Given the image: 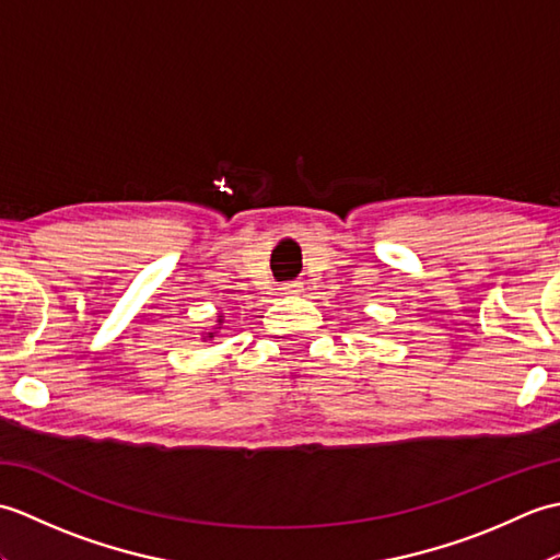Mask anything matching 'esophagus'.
I'll list each match as a JSON object with an SVG mask.
<instances>
[{
    "mask_svg": "<svg viewBox=\"0 0 560 560\" xmlns=\"http://www.w3.org/2000/svg\"><path fill=\"white\" fill-rule=\"evenodd\" d=\"M301 289H303V283H301V281H289V283H283V291H287V293H301Z\"/></svg>",
    "mask_w": 560,
    "mask_h": 560,
    "instance_id": "1",
    "label": "esophagus"
}]
</instances>
